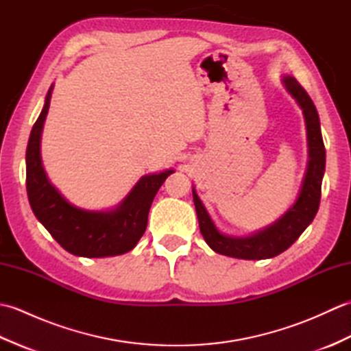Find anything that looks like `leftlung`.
Listing matches in <instances>:
<instances>
[{
	"mask_svg": "<svg viewBox=\"0 0 351 351\" xmlns=\"http://www.w3.org/2000/svg\"><path fill=\"white\" fill-rule=\"evenodd\" d=\"M282 83L303 110L304 122H306L309 161L302 190L294 205L288 208V211L273 225L249 237H230L221 234L214 225L202 200L199 199L195 187H193V200H195L200 234L205 238L206 244L220 255L238 259H267L278 256L303 234V230L311 225L318 211L326 169V149L322 128H319V117L314 102L299 84V81L294 77H283Z\"/></svg>",
	"mask_w": 351,
	"mask_h": 351,
	"instance_id": "obj_1",
	"label": "left lung"
}]
</instances>
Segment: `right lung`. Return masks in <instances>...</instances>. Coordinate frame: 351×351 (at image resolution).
<instances>
[{
  "label": "right lung",
  "instance_id": "right-lung-1",
  "mask_svg": "<svg viewBox=\"0 0 351 351\" xmlns=\"http://www.w3.org/2000/svg\"><path fill=\"white\" fill-rule=\"evenodd\" d=\"M52 86L42 113L29 134L27 162V195L32 210L51 237L72 255L104 258L122 255L136 247L147 226L152 200L173 170L141 176L126 197L111 211H87L73 206L48 180L42 166L40 137L49 110Z\"/></svg>",
  "mask_w": 351,
  "mask_h": 351
}]
</instances>
